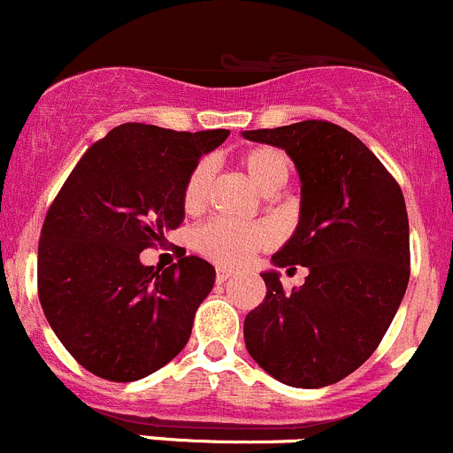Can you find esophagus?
I'll use <instances>...</instances> for the list:
<instances>
[{
    "label": "esophagus",
    "instance_id": "34e87169",
    "mask_svg": "<svg viewBox=\"0 0 453 453\" xmlns=\"http://www.w3.org/2000/svg\"><path fill=\"white\" fill-rule=\"evenodd\" d=\"M231 275H234V273H231L229 269H218V273H215V280H218V282L222 284V282H226V280H229Z\"/></svg>",
    "mask_w": 453,
    "mask_h": 453
}]
</instances>
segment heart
<instances>
[{"label":"heart","instance_id":"obj_1","mask_svg":"<svg viewBox=\"0 0 453 453\" xmlns=\"http://www.w3.org/2000/svg\"><path fill=\"white\" fill-rule=\"evenodd\" d=\"M251 182L260 191L273 193L287 182L288 157L275 146H253L240 155ZM211 165L202 159L188 173L184 184L182 204L187 211H197L204 204L206 188L211 182ZM273 234L266 224H242L234 219H211L196 231V249L211 262L222 266L244 265L260 249L269 247Z\"/></svg>","mask_w":453,"mask_h":453}]
</instances>
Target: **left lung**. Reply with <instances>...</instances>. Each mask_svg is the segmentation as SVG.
Wrapping results in <instances>:
<instances>
[{"label": "left lung", "mask_w": 453, "mask_h": 453, "mask_svg": "<svg viewBox=\"0 0 453 453\" xmlns=\"http://www.w3.org/2000/svg\"><path fill=\"white\" fill-rule=\"evenodd\" d=\"M278 146L300 175V222L271 260L307 266L284 291L262 273L265 303L244 318V342L269 376L300 389L334 385L376 351L409 282V219L403 191L347 128L304 119L244 131Z\"/></svg>", "instance_id": "1"}]
</instances>
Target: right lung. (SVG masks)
Here are the masks:
<instances>
[{"label":"right lung","mask_w":453,"mask_h":453,"mask_svg":"<svg viewBox=\"0 0 453 453\" xmlns=\"http://www.w3.org/2000/svg\"><path fill=\"white\" fill-rule=\"evenodd\" d=\"M226 137V128L115 127L50 204L37 249L40 303L59 342L95 376L140 380L188 342L215 269L187 256L159 271L140 253L182 224L188 173Z\"/></svg>","instance_id":"1"}]
</instances>
